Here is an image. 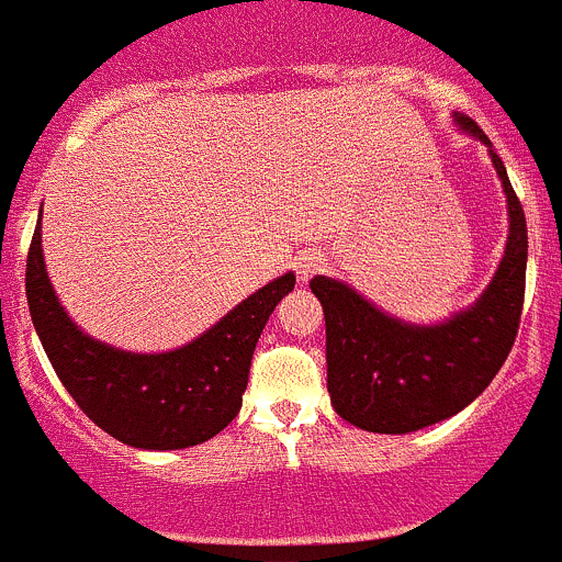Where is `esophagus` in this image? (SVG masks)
<instances>
[{
	"label": "esophagus",
	"mask_w": 562,
	"mask_h": 562,
	"mask_svg": "<svg viewBox=\"0 0 562 562\" xmlns=\"http://www.w3.org/2000/svg\"><path fill=\"white\" fill-rule=\"evenodd\" d=\"M323 266H326V258H323L321 252H304L296 258V274L302 277V280H310L317 271H323Z\"/></svg>",
	"instance_id": "obj_1"
}]
</instances>
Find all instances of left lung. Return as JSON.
Wrapping results in <instances>:
<instances>
[{
    "label": "left lung",
    "instance_id": "1",
    "mask_svg": "<svg viewBox=\"0 0 562 562\" xmlns=\"http://www.w3.org/2000/svg\"><path fill=\"white\" fill-rule=\"evenodd\" d=\"M468 133L484 130L459 116ZM508 195V245L484 296L443 326H407L378 313L348 285L326 277L310 282L326 317V364L331 405L367 432L405 435L468 407L497 375L514 348L525 304L527 225L506 166L490 149Z\"/></svg>",
    "mask_w": 562,
    "mask_h": 562
}]
</instances>
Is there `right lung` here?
I'll use <instances>...</instances> for the list:
<instances>
[{
  "label": "right lung",
  "instance_id": "obj_1",
  "mask_svg": "<svg viewBox=\"0 0 562 562\" xmlns=\"http://www.w3.org/2000/svg\"><path fill=\"white\" fill-rule=\"evenodd\" d=\"M293 285L296 277H280L195 342L171 353L138 356L94 342L72 326L45 274L40 220L26 255V302L50 367L100 429L135 449H187L234 422L255 342Z\"/></svg>",
  "mask_w": 562,
  "mask_h": 562
}]
</instances>
